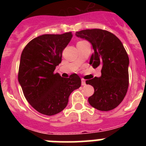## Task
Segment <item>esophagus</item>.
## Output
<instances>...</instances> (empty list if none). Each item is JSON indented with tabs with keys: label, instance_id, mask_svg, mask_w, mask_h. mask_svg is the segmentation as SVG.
I'll return each instance as SVG.
<instances>
[{
	"label": "esophagus",
	"instance_id": "obj_1",
	"mask_svg": "<svg viewBox=\"0 0 146 146\" xmlns=\"http://www.w3.org/2000/svg\"><path fill=\"white\" fill-rule=\"evenodd\" d=\"M82 86H86V80L84 79H82V82H81Z\"/></svg>",
	"mask_w": 146,
	"mask_h": 146
}]
</instances>
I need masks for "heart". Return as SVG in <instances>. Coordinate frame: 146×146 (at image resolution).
I'll use <instances>...</instances> for the list:
<instances>
[{
    "mask_svg": "<svg viewBox=\"0 0 146 146\" xmlns=\"http://www.w3.org/2000/svg\"><path fill=\"white\" fill-rule=\"evenodd\" d=\"M82 42H84V41H80V42H77V44H79V43H82Z\"/></svg>",
    "mask_w": 146,
    "mask_h": 146,
    "instance_id": "b5f03b06",
    "label": "heart"
}]
</instances>
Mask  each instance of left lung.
I'll list each match as a JSON object with an SVG mask.
<instances>
[{
    "instance_id": "left-lung-1",
    "label": "left lung",
    "mask_w": 146,
    "mask_h": 146,
    "mask_svg": "<svg viewBox=\"0 0 146 146\" xmlns=\"http://www.w3.org/2000/svg\"><path fill=\"white\" fill-rule=\"evenodd\" d=\"M76 36L92 44L94 53L90 64L94 68L102 66L101 77L86 82L94 88L89 104L101 111L115 109L123 101L129 87V60L123 44L113 33L97 28L77 31Z\"/></svg>"
}]
</instances>
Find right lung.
<instances>
[{
	"label": "right lung",
	"mask_w": 146,
	"mask_h": 146,
	"mask_svg": "<svg viewBox=\"0 0 146 146\" xmlns=\"http://www.w3.org/2000/svg\"><path fill=\"white\" fill-rule=\"evenodd\" d=\"M72 37V32L42 35L28 42L22 52L18 80L28 103L43 115L61 112L71 93L81 86L77 74L63 78L54 73Z\"/></svg>",
	"instance_id": "add662e5"
}]
</instances>
